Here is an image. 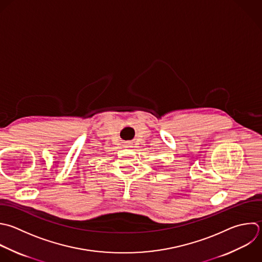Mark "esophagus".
Segmentation results:
<instances>
[{
	"mask_svg": "<svg viewBox=\"0 0 262 262\" xmlns=\"http://www.w3.org/2000/svg\"><path fill=\"white\" fill-rule=\"evenodd\" d=\"M126 145H127V147H131V145H132V144H131V142H127V143H126Z\"/></svg>",
	"mask_w": 262,
	"mask_h": 262,
	"instance_id": "34e87169",
	"label": "esophagus"
}]
</instances>
